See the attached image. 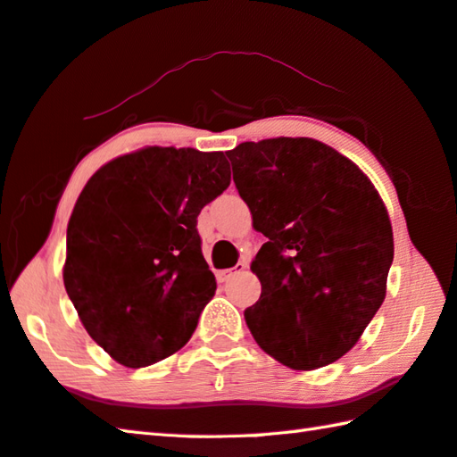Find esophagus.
<instances>
[{
    "instance_id": "1",
    "label": "esophagus",
    "mask_w": 457,
    "mask_h": 457,
    "mask_svg": "<svg viewBox=\"0 0 457 457\" xmlns=\"http://www.w3.org/2000/svg\"><path fill=\"white\" fill-rule=\"evenodd\" d=\"M245 270H247V262H239V263H236V267H231V270L220 271V273H218V279H220V281H229L231 277L244 273Z\"/></svg>"
}]
</instances>
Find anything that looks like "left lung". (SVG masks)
Here are the masks:
<instances>
[{
	"instance_id": "1",
	"label": "left lung",
	"mask_w": 457,
	"mask_h": 457,
	"mask_svg": "<svg viewBox=\"0 0 457 457\" xmlns=\"http://www.w3.org/2000/svg\"><path fill=\"white\" fill-rule=\"evenodd\" d=\"M234 182L267 237L252 262L262 283L245 323L293 370L345 356L386 297L395 237L370 178L315 138L241 142Z\"/></svg>"
}]
</instances>
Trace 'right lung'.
Returning a JSON list of instances; mask_svg holds the SVG:
<instances>
[{
    "instance_id": "obj_1",
    "label": "right lung",
    "mask_w": 457,
    "mask_h": 457,
    "mask_svg": "<svg viewBox=\"0 0 457 457\" xmlns=\"http://www.w3.org/2000/svg\"><path fill=\"white\" fill-rule=\"evenodd\" d=\"M229 180L223 152L146 146L98 168L79 194L62 283L119 364L142 369L190 341L216 293L195 223Z\"/></svg>"
}]
</instances>
